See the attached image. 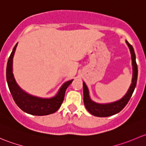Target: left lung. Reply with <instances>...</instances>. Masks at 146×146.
Listing matches in <instances>:
<instances>
[{"mask_svg":"<svg viewBox=\"0 0 146 146\" xmlns=\"http://www.w3.org/2000/svg\"><path fill=\"white\" fill-rule=\"evenodd\" d=\"M126 43L128 47L129 48L131 56L132 61V69H133V75H132L131 84L129 87V90L125 94L124 96L121 98L119 100L110 103H98L92 100L90 96L89 89L86 85L85 82H82L83 86V102L86 110L92 115L98 117H107L110 116H112L114 114H117L119 111H121L125 106L127 104L132 96L135 88H136L137 78H138V67H137L136 61V55H135L134 50L133 46L126 40Z\"/></svg>","mask_w":146,"mask_h":146,"instance_id":"left-lung-1","label":"left lung"}]
</instances>
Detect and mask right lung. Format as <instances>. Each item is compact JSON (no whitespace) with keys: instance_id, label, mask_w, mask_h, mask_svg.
I'll use <instances>...</instances> for the list:
<instances>
[{"instance_id":"right-lung-1","label":"right lung","mask_w":146,"mask_h":146,"mask_svg":"<svg viewBox=\"0 0 146 146\" xmlns=\"http://www.w3.org/2000/svg\"><path fill=\"white\" fill-rule=\"evenodd\" d=\"M17 46V43L13 48L8 58L6 68L7 82L15 102L23 111L32 115L44 116L56 112L62 104L66 89L73 80L64 82L58 90L56 95L52 98H39L25 92L19 86L13 75V56Z\"/></svg>"}]
</instances>
